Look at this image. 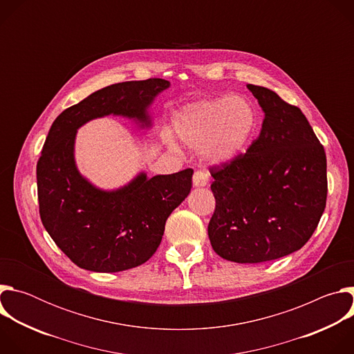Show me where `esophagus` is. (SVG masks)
Returning a JSON list of instances; mask_svg holds the SVG:
<instances>
[{
	"mask_svg": "<svg viewBox=\"0 0 354 354\" xmlns=\"http://www.w3.org/2000/svg\"><path fill=\"white\" fill-rule=\"evenodd\" d=\"M210 175L206 169H198L193 175V185L194 186H206L209 183Z\"/></svg>",
	"mask_w": 354,
	"mask_h": 354,
	"instance_id": "esophagus-1",
	"label": "esophagus"
}]
</instances>
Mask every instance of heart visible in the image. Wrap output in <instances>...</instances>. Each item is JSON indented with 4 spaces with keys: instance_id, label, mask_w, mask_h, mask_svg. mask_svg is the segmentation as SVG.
<instances>
[{
    "instance_id": "obj_1",
    "label": "heart",
    "mask_w": 354,
    "mask_h": 354,
    "mask_svg": "<svg viewBox=\"0 0 354 354\" xmlns=\"http://www.w3.org/2000/svg\"><path fill=\"white\" fill-rule=\"evenodd\" d=\"M258 127V111L243 96L200 100L182 108L174 119L176 136L190 147H201L214 162H225L243 153Z\"/></svg>"
}]
</instances>
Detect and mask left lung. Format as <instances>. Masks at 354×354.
<instances>
[{"label":"left lung","mask_w":354,"mask_h":354,"mask_svg":"<svg viewBox=\"0 0 354 354\" xmlns=\"http://www.w3.org/2000/svg\"><path fill=\"white\" fill-rule=\"evenodd\" d=\"M265 112L246 153L212 165L216 209L209 238L217 255L261 263L304 246L326 206L324 145L298 106L276 92L248 85Z\"/></svg>","instance_id":"1"}]
</instances>
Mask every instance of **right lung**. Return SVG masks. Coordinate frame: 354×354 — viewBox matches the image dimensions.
<instances>
[{"label": "right lung", "mask_w": 354, "mask_h": 354, "mask_svg": "<svg viewBox=\"0 0 354 354\" xmlns=\"http://www.w3.org/2000/svg\"><path fill=\"white\" fill-rule=\"evenodd\" d=\"M169 81L148 78L102 88L62 112L46 137L36 167L40 220L77 266L115 273L156 254L169 214L192 189L193 169L147 179L144 174L116 192L93 187L74 164V138L85 122L123 115L148 122L145 108Z\"/></svg>", "instance_id": "right-lung-1"}]
</instances>
